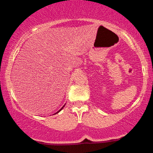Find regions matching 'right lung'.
<instances>
[{
	"label": "right lung",
	"mask_w": 153,
	"mask_h": 153,
	"mask_svg": "<svg viewBox=\"0 0 153 153\" xmlns=\"http://www.w3.org/2000/svg\"><path fill=\"white\" fill-rule=\"evenodd\" d=\"M64 106H65V105H64V106H63V107H64ZM63 107H62V108H61V109H59V110L58 111H57V113H56V114H57V113H58V112H59V111H61V110H62V108H63Z\"/></svg>",
	"instance_id": "obj_1"
}]
</instances>
